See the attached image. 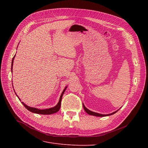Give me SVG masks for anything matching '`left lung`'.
Returning <instances> with one entry per match:
<instances>
[{"label": "left lung", "instance_id": "8db88e82", "mask_svg": "<svg viewBox=\"0 0 148 148\" xmlns=\"http://www.w3.org/2000/svg\"><path fill=\"white\" fill-rule=\"evenodd\" d=\"M83 108H84V110L86 111V112L87 114H89V115H95V116H96V117H105V116H108V115H112V114H114L116 113V112H117L118 111V110L115 111V112H114L112 113V114H107V115H104V114H98V113L94 112H92V111H91V110H89V109H88L86 108V107L84 106V105L83 104Z\"/></svg>", "mask_w": 148, "mask_h": 148}]
</instances>
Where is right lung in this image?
<instances>
[{
	"instance_id": "right-lung-1",
	"label": "right lung",
	"mask_w": 148,
	"mask_h": 148,
	"mask_svg": "<svg viewBox=\"0 0 148 148\" xmlns=\"http://www.w3.org/2000/svg\"><path fill=\"white\" fill-rule=\"evenodd\" d=\"M15 56L13 57V59H12V67H11V69H12V68H13V59H14V57ZM66 87L64 89L63 92H62V95L60 97V99H59V102H58V104L55 106L52 107V108H50V109H43V110H41V109H36V108H34V107H29L28 106H26L25 103H23V102H21L22 104H23V105L26 107V109H28L29 111L31 112H33V113H35V114H43V115H49V114H54V113H56L57 112H58L59 110V109H60V106H61V101H62V96H63L64 93L65 91ZM17 96V95H16ZM19 99V97H18Z\"/></svg>"
}]
</instances>
